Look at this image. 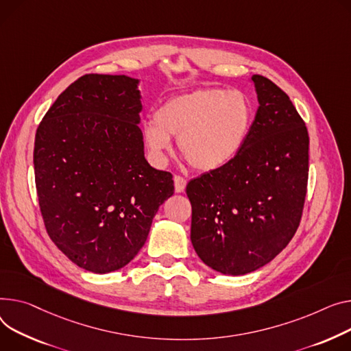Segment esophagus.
I'll return each instance as SVG.
<instances>
[{
    "mask_svg": "<svg viewBox=\"0 0 351 351\" xmlns=\"http://www.w3.org/2000/svg\"><path fill=\"white\" fill-rule=\"evenodd\" d=\"M173 180H175V191H176L178 193L184 192V188H186V179H184V178H182V176H179V175H175Z\"/></svg>",
    "mask_w": 351,
    "mask_h": 351,
    "instance_id": "esophagus-1",
    "label": "esophagus"
}]
</instances>
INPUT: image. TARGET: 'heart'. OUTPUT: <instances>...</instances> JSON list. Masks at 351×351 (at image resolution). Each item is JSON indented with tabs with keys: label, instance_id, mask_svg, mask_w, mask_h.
<instances>
[{
	"label": "heart",
	"instance_id": "heart-1",
	"mask_svg": "<svg viewBox=\"0 0 351 351\" xmlns=\"http://www.w3.org/2000/svg\"><path fill=\"white\" fill-rule=\"evenodd\" d=\"M254 106L245 93L200 88L169 99L143 127L147 148L158 162L167 159L171 136H178L180 155L199 172H215L243 151L252 123Z\"/></svg>",
	"mask_w": 351,
	"mask_h": 351
}]
</instances>
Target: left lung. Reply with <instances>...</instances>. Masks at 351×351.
Returning a JSON list of instances; mask_svg holds the SVG:
<instances>
[{
    "label": "left lung",
    "instance_id": "left-lung-1",
    "mask_svg": "<svg viewBox=\"0 0 351 351\" xmlns=\"http://www.w3.org/2000/svg\"><path fill=\"white\" fill-rule=\"evenodd\" d=\"M258 110L247 143L227 167L192 179L191 240L224 275L272 261L299 227L308 192L309 135L284 90L254 75Z\"/></svg>",
    "mask_w": 351,
    "mask_h": 351
}]
</instances>
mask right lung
<instances>
[{"label":"right lung","instance_id":"1","mask_svg":"<svg viewBox=\"0 0 351 351\" xmlns=\"http://www.w3.org/2000/svg\"><path fill=\"white\" fill-rule=\"evenodd\" d=\"M138 80L84 75L42 119L34 148L35 184L46 231L77 267L107 274L147 241L172 173L144 156Z\"/></svg>","mask_w":351,"mask_h":351}]
</instances>
